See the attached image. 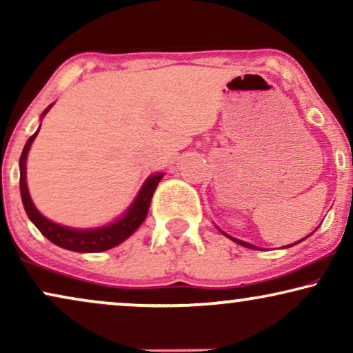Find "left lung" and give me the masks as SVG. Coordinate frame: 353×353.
<instances>
[{
  "label": "left lung",
  "instance_id": "left-lung-1",
  "mask_svg": "<svg viewBox=\"0 0 353 353\" xmlns=\"http://www.w3.org/2000/svg\"><path fill=\"white\" fill-rule=\"evenodd\" d=\"M220 230V228H219ZM220 233H223V231H221L220 230ZM225 236H226V238H230L231 241H234V243L236 244H239V245H244V248H248V249H260V248H257V245H254V244H250V243H245V241H241V239H236V238H233V236H230V234H226V233H223ZM308 236H310V234H308ZM308 236H305V238H303V239H307L308 238ZM303 239H301V241H297V243H294V244H289V245H286V248H292V245H296V244H299V243H302V241Z\"/></svg>",
  "mask_w": 353,
  "mask_h": 353
}]
</instances>
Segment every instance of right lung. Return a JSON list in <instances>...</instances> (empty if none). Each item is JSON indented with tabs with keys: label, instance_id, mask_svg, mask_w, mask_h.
I'll return each mask as SVG.
<instances>
[{
	"label": "right lung",
	"instance_id": "1",
	"mask_svg": "<svg viewBox=\"0 0 353 353\" xmlns=\"http://www.w3.org/2000/svg\"><path fill=\"white\" fill-rule=\"evenodd\" d=\"M54 104V103H52ZM52 104L43 110L41 120L48 114V110L52 108ZM41 127V123H40ZM40 127L35 133L28 138V141L23 146L21 161H19V170H21V180H19V186H21V197L23 209H26L28 219L33 225L40 230V233L51 241L52 244L59 245L62 249L74 250V252H103V250L112 249L125 239L130 238L134 231H137L141 223L146 219L149 205H151V199L154 191L162 180L165 173H154V175L148 176L146 181L143 183L141 190L138 191L137 197H134L130 207L123 212L119 219H115L112 223L96 226V228H72V226H64L59 223H54L45 215L40 214L33 204L30 192H28L27 186V156L30 151L32 143L35 141Z\"/></svg>",
	"mask_w": 353,
	"mask_h": 353
}]
</instances>
